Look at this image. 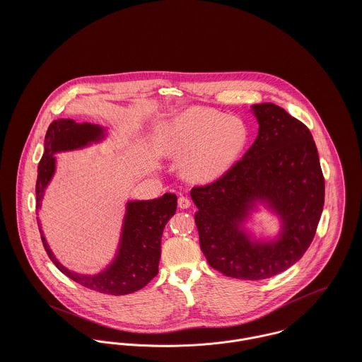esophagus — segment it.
Listing matches in <instances>:
<instances>
[{"mask_svg":"<svg viewBox=\"0 0 362 362\" xmlns=\"http://www.w3.org/2000/svg\"><path fill=\"white\" fill-rule=\"evenodd\" d=\"M178 206L181 209H188L191 206V201L187 198V197H180L178 198Z\"/></svg>","mask_w":362,"mask_h":362,"instance_id":"1","label":"esophagus"}]
</instances>
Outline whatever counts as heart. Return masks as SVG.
<instances>
[{
    "label": "heart",
    "mask_w": 362,
    "mask_h": 362,
    "mask_svg": "<svg viewBox=\"0 0 362 362\" xmlns=\"http://www.w3.org/2000/svg\"><path fill=\"white\" fill-rule=\"evenodd\" d=\"M243 119L207 107H191L161 122L156 134L160 155L181 160V175L194 184L223 177L248 144Z\"/></svg>",
    "instance_id": "heart-1"
}]
</instances>
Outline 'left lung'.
Listing matches in <instances>:
<instances>
[{
    "instance_id": "obj_1",
    "label": "left lung",
    "mask_w": 362,
    "mask_h": 362,
    "mask_svg": "<svg viewBox=\"0 0 362 362\" xmlns=\"http://www.w3.org/2000/svg\"><path fill=\"white\" fill-rule=\"evenodd\" d=\"M258 136L221 178L191 189L195 223L209 264L241 280L276 276L308 250L325 202V180L310 129L284 108L254 104ZM260 206L281 230L257 238L246 227Z\"/></svg>"
}]
</instances>
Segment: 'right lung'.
<instances>
[{"label":"right lung","instance_id":"obj_1","mask_svg":"<svg viewBox=\"0 0 362 362\" xmlns=\"http://www.w3.org/2000/svg\"><path fill=\"white\" fill-rule=\"evenodd\" d=\"M105 135L107 128L98 124H79L69 118L52 121L45 138V153L37 167V211L42 209L46 188L55 174L57 158L54 155L100 144ZM175 210L177 197L174 194H164L151 201H128L115 255L102 272L95 274L76 273L58 262L47 244L39 217L37 224L49 258L65 276L86 288L103 294L125 296L145 287L158 273L163 230L175 214Z\"/></svg>","mask_w":362,"mask_h":362}]
</instances>
